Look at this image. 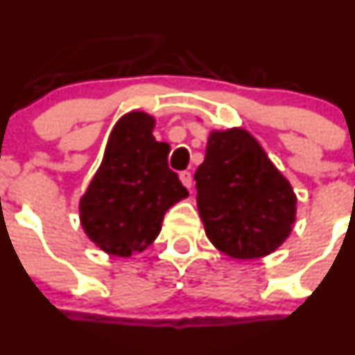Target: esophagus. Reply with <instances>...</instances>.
Returning <instances> with one entry per match:
<instances>
[{"instance_id":"1","label":"esophagus","mask_w":355,"mask_h":355,"mask_svg":"<svg viewBox=\"0 0 355 355\" xmlns=\"http://www.w3.org/2000/svg\"><path fill=\"white\" fill-rule=\"evenodd\" d=\"M179 179H181L182 184L186 186V188H191V173H188V171H182V173H179Z\"/></svg>"}]
</instances>
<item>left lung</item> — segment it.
Listing matches in <instances>:
<instances>
[{
    "mask_svg": "<svg viewBox=\"0 0 355 355\" xmlns=\"http://www.w3.org/2000/svg\"><path fill=\"white\" fill-rule=\"evenodd\" d=\"M195 181L207 238L230 257H266L292 233L295 191L245 129L210 131Z\"/></svg>",
    "mask_w": 355,
    "mask_h": 355,
    "instance_id": "obj_1",
    "label": "left lung"
}]
</instances>
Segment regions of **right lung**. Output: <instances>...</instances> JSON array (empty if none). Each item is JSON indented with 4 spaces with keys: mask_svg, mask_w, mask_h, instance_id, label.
<instances>
[{
    "mask_svg": "<svg viewBox=\"0 0 355 355\" xmlns=\"http://www.w3.org/2000/svg\"><path fill=\"white\" fill-rule=\"evenodd\" d=\"M155 117L129 112L115 122L103 160L79 200L84 233L115 257H131L155 241L174 203L188 196L169 169V145L153 138Z\"/></svg>",
    "mask_w": 355,
    "mask_h": 355,
    "instance_id": "add662e5",
    "label": "right lung"
}]
</instances>
